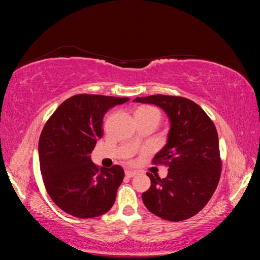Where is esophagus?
I'll return each mask as SVG.
<instances>
[{
    "label": "esophagus",
    "instance_id": "obj_1",
    "mask_svg": "<svg viewBox=\"0 0 260 260\" xmlns=\"http://www.w3.org/2000/svg\"><path fill=\"white\" fill-rule=\"evenodd\" d=\"M136 175H137V171H135V170H125V176H127L128 178H132Z\"/></svg>",
    "mask_w": 260,
    "mask_h": 260
}]
</instances>
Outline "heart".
<instances>
[{"mask_svg": "<svg viewBox=\"0 0 260 260\" xmlns=\"http://www.w3.org/2000/svg\"><path fill=\"white\" fill-rule=\"evenodd\" d=\"M136 114H141V115H148V114H156L159 116V112L157 111L156 108L151 107V106H142L137 109Z\"/></svg>", "mask_w": 260, "mask_h": 260, "instance_id": "1", "label": "heart"}]
</instances>
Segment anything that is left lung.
I'll return each instance as SVG.
<instances>
[{
    "instance_id": "8db88e82",
    "label": "left lung",
    "mask_w": 260,
    "mask_h": 260,
    "mask_svg": "<svg viewBox=\"0 0 260 260\" xmlns=\"http://www.w3.org/2000/svg\"><path fill=\"white\" fill-rule=\"evenodd\" d=\"M167 114V143L154 157L169 167L166 178L147 172L151 187L142 194L145 207L168 221H181L204 208L214 194L221 172L218 133L207 114L193 101L181 96L137 98Z\"/></svg>"
}]
</instances>
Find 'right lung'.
Instances as JSON below:
<instances>
[{
	"instance_id": "1",
	"label": "right lung",
	"mask_w": 260,
	"mask_h": 260,
	"mask_svg": "<svg viewBox=\"0 0 260 260\" xmlns=\"http://www.w3.org/2000/svg\"><path fill=\"white\" fill-rule=\"evenodd\" d=\"M127 101L78 94L62 102L45 123L39 140L41 175L50 198L67 214L94 218L114 205L124 171L118 165L100 169L90 154L103 136L104 115Z\"/></svg>"
}]
</instances>
